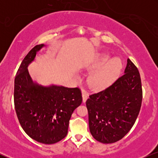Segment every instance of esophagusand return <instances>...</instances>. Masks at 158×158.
<instances>
[{
    "label": "esophagus",
    "mask_w": 158,
    "mask_h": 158,
    "mask_svg": "<svg viewBox=\"0 0 158 158\" xmlns=\"http://www.w3.org/2000/svg\"><path fill=\"white\" fill-rule=\"evenodd\" d=\"M81 94H82V99H83V102H86L87 99H88V94L87 93L86 91H85V90H81Z\"/></svg>",
    "instance_id": "34e87169"
}]
</instances>
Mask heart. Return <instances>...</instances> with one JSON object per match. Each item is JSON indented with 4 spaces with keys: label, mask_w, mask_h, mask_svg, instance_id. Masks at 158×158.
<instances>
[{
    "label": "heart",
    "mask_w": 158,
    "mask_h": 158,
    "mask_svg": "<svg viewBox=\"0 0 158 158\" xmlns=\"http://www.w3.org/2000/svg\"><path fill=\"white\" fill-rule=\"evenodd\" d=\"M110 56L104 55L101 58L98 64L99 66L106 64L110 60ZM122 68L123 62L121 59L119 58L113 59L102 69L90 74L88 78L89 85L93 88H96L106 87L113 82L117 79L119 74L120 73Z\"/></svg>",
    "instance_id": "heart-1"
}]
</instances>
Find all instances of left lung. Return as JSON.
<instances>
[{
  "mask_svg": "<svg viewBox=\"0 0 158 158\" xmlns=\"http://www.w3.org/2000/svg\"><path fill=\"white\" fill-rule=\"evenodd\" d=\"M143 99L138 69L128 59L124 74L86 101L90 134L99 142L113 143L131 130Z\"/></svg>",
  "mask_w": 158,
  "mask_h": 158,
  "instance_id": "obj_1",
  "label": "left lung"
}]
</instances>
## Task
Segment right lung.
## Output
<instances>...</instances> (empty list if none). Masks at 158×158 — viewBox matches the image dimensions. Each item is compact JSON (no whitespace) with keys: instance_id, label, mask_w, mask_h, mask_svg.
Listing matches in <instances>:
<instances>
[{"instance_id":"right-lung-1","label":"right lung","mask_w":158,"mask_h":158,"mask_svg":"<svg viewBox=\"0 0 158 158\" xmlns=\"http://www.w3.org/2000/svg\"><path fill=\"white\" fill-rule=\"evenodd\" d=\"M44 46L34 47L20 65L15 78L14 104L27 135L39 143L53 144L66 137L69 121L82 97L79 88L44 86L32 81L27 67Z\"/></svg>"}]
</instances>
